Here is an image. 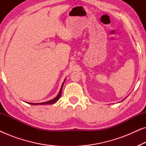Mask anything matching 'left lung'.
I'll use <instances>...</instances> for the list:
<instances>
[{"instance_id":"8db88e82","label":"left lung","mask_w":146,"mask_h":146,"mask_svg":"<svg viewBox=\"0 0 146 146\" xmlns=\"http://www.w3.org/2000/svg\"><path fill=\"white\" fill-rule=\"evenodd\" d=\"M123 100H124V99H123ZM123 100H122V101H123Z\"/></svg>"}]
</instances>
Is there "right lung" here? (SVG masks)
I'll use <instances>...</instances> for the list:
<instances>
[{
    "label": "right lung",
    "instance_id": "add662e5",
    "mask_svg": "<svg viewBox=\"0 0 146 146\" xmlns=\"http://www.w3.org/2000/svg\"><path fill=\"white\" fill-rule=\"evenodd\" d=\"M65 80H66V78L64 79V80L62 84L61 88H60V90L59 93L58 94V95L56 96V97H55L54 98H53L52 100H49V101L45 102H41V103H31V102H27V103L29 104H32V105H47V104H52L56 103V102L60 99V96H61V94H62V87H63L64 83Z\"/></svg>",
    "mask_w": 146,
    "mask_h": 146
}]
</instances>
